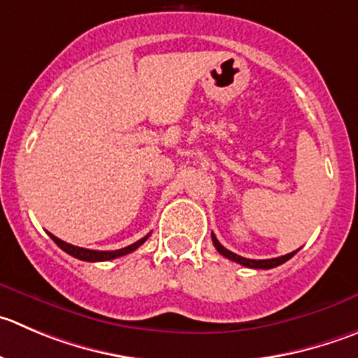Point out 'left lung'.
I'll return each instance as SVG.
<instances>
[{"instance_id": "left-lung-1", "label": "left lung", "mask_w": 358, "mask_h": 358, "mask_svg": "<svg viewBox=\"0 0 358 358\" xmlns=\"http://www.w3.org/2000/svg\"><path fill=\"white\" fill-rule=\"evenodd\" d=\"M213 243H214V248L217 250V253L223 255L224 258H228V260H232V262H237V264L244 265V267H250V268H274L278 267V265L285 264L287 260H290L292 257H294L297 251H292V253L288 255H283V257H278V258H268V260H250V258H244V257H239V255L232 253V251H228L227 248L221 246L220 241L216 239V236L213 234Z\"/></svg>"}]
</instances>
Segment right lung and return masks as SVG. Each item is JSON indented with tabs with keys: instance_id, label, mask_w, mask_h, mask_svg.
<instances>
[{
	"instance_id": "obj_1",
	"label": "right lung",
	"mask_w": 358,
	"mask_h": 358,
	"mask_svg": "<svg viewBox=\"0 0 358 358\" xmlns=\"http://www.w3.org/2000/svg\"><path fill=\"white\" fill-rule=\"evenodd\" d=\"M50 239L54 241V243L57 244V246L61 248L63 251H66L68 255H71V257L79 258V260H84V262H107V260H114V258H119V257H124V255L131 253V251L137 250L138 246H142V244L148 241L149 234L145 237H142L141 241H137V243L130 244V246L126 248H121V250H115V251H96V250H86V248H79V246H71V244L64 243V241L57 239L56 236H52V234H49Z\"/></svg>"
}]
</instances>
